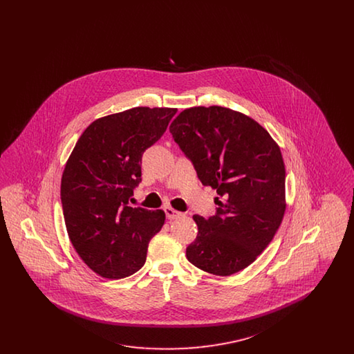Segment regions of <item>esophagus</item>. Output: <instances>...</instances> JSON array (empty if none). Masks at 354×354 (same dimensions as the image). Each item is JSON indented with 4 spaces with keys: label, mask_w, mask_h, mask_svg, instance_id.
Masks as SVG:
<instances>
[{
    "label": "esophagus",
    "mask_w": 354,
    "mask_h": 354,
    "mask_svg": "<svg viewBox=\"0 0 354 354\" xmlns=\"http://www.w3.org/2000/svg\"><path fill=\"white\" fill-rule=\"evenodd\" d=\"M165 212H166V216H167L169 220L179 219V218L183 216V212H179V211L174 209L172 207H166V208H165Z\"/></svg>",
    "instance_id": "esophagus-1"
}]
</instances>
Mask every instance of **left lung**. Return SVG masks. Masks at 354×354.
<instances>
[{"mask_svg": "<svg viewBox=\"0 0 354 354\" xmlns=\"http://www.w3.org/2000/svg\"><path fill=\"white\" fill-rule=\"evenodd\" d=\"M169 133L203 185L218 192L216 214L194 215L198 236L185 254L204 272L231 276L263 252L286 212L280 147L252 118L221 106L183 110Z\"/></svg>", "mask_w": 354, "mask_h": 354, "instance_id": "8db88e82", "label": "left lung"}]
</instances>
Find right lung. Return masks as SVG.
Instances as JSON below:
<instances>
[{"instance_id":"right-lung-1","label":"right lung","mask_w":354,"mask_h":354,"mask_svg":"<svg viewBox=\"0 0 354 354\" xmlns=\"http://www.w3.org/2000/svg\"><path fill=\"white\" fill-rule=\"evenodd\" d=\"M176 109L134 107L94 120L80 136L62 174L61 202L70 241L102 277L131 276L166 220L162 209L133 208L142 155L165 134Z\"/></svg>"}]
</instances>
